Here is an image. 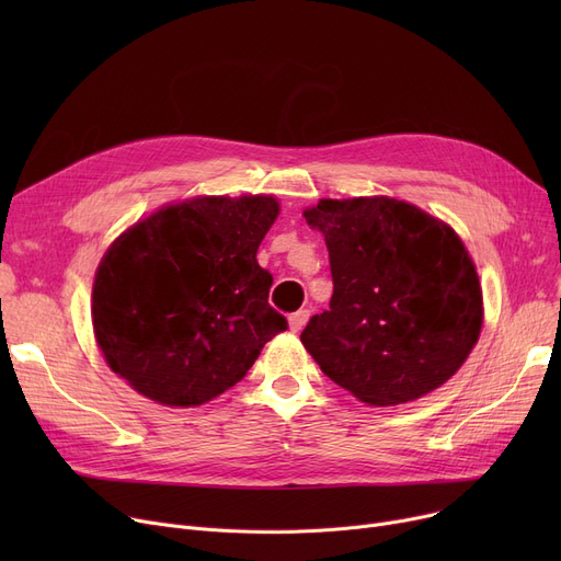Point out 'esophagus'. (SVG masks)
I'll return each instance as SVG.
<instances>
[{
	"label": "esophagus",
	"instance_id": "34e87169",
	"mask_svg": "<svg viewBox=\"0 0 561 561\" xmlns=\"http://www.w3.org/2000/svg\"><path fill=\"white\" fill-rule=\"evenodd\" d=\"M309 309H300V311H296V313H290L288 316V330L290 332H300L305 325H307V320H309Z\"/></svg>",
	"mask_w": 561,
	"mask_h": 561
}]
</instances>
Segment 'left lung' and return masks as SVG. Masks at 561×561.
<instances>
[{"mask_svg": "<svg viewBox=\"0 0 561 561\" xmlns=\"http://www.w3.org/2000/svg\"><path fill=\"white\" fill-rule=\"evenodd\" d=\"M334 296L300 334L320 370L357 400L423 398L461 368L482 330L476 263L450 225L387 197L320 199Z\"/></svg>", "mask_w": 561, "mask_h": 561, "instance_id": "left-lung-1", "label": "left lung"}]
</instances>
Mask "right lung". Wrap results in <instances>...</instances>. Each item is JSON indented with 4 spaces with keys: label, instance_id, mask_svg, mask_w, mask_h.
I'll list each match as a JSON object with an SVG mask.
<instances>
[{
    "label": "right lung",
    "instance_id": "right-lung-1",
    "mask_svg": "<svg viewBox=\"0 0 561 561\" xmlns=\"http://www.w3.org/2000/svg\"><path fill=\"white\" fill-rule=\"evenodd\" d=\"M279 216L273 195H204L136 222L106 250L93 330L108 368L168 407L218 398L286 330L256 250Z\"/></svg>",
    "mask_w": 561,
    "mask_h": 561
}]
</instances>
